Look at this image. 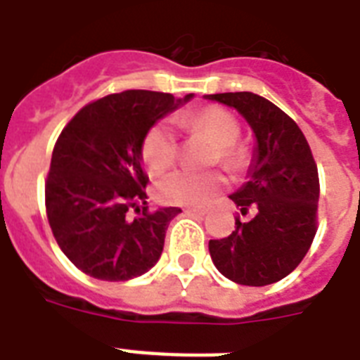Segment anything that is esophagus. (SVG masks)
<instances>
[{
	"mask_svg": "<svg viewBox=\"0 0 360 360\" xmlns=\"http://www.w3.org/2000/svg\"><path fill=\"white\" fill-rule=\"evenodd\" d=\"M185 213L186 214H198V217H205V214H207V209H192V207H188V209H185Z\"/></svg>",
	"mask_w": 360,
	"mask_h": 360,
	"instance_id": "obj_1",
	"label": "esophagus"
}]
</instances>
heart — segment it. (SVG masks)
Here are the masks:
<instances>
[{"instance_id": "1", "label": "heart", "mask_w": 360, "mask_h": 360, "mask_svg": "<svg viewBox=\"0 0 360 360\" xmlns=\"http://www.w3.org/2000/svg\"><path fill=\"white\" fill-rule=\"evenodd\" d=\"M177 127L191 132H202L220 147V160L226 168L239 166V153L233 143L239 138V123L231 114L220 108H203L185 112L174 117ZM141 158L151 174H164L177 158V140L168 123L153 124L141 141ZM222 174H194L188 169H177L157 183V194L164 203L200 207L224 188Z\"/></svg>"}]
</instances>
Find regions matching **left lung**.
I'll use <instances>...</instances> for the list:
<instances>
[{"instance_id":"left-lung-1","label":"left lung","mask_w":360,"mask_h":360,"mask_svg":"<svg viewBox=\"0 0 360 360\" xmlns=\"http://www.w3.org/2000/svg\"><path fill=\"white\" fill-rule=\"evenodd\" d=\"M205 98L236 108L256 138L246 183L230 196L240 213L254 207L256 217L237 219L231 236L209 240L211 259L236 284L278 282L302 262L316 236L319 179L310 146L290 115L256 93Z\"/></svg>"}]
</instances>
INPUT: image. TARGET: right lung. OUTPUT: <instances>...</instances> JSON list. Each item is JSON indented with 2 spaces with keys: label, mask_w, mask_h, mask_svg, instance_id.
Returning a JSON list of instances; mask_svg holds the SVG:
<instances>
[{
  "label": "right lung",
  "mask_w": 360,
  "mask_h": 360,
  "mask_svg": "<svg viewBox=\"0 0 360 360\" xmlns=\"http://www.w3.org/2000/svg\"><path fill=\"white\" fill-rule=\"evenodd\" d=\"M192 93H114L87 104L59 134L46 179V214L63 254L93 278L121 282L141 276L162 254L168 224L179 207H147L149 177L141 164V141L164 115Z\"/></svg>",
  "instance_id": "1"
}]
</instances>
